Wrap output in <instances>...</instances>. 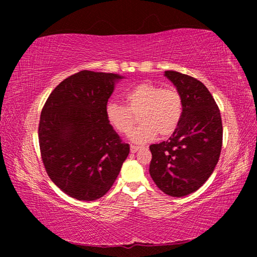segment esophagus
Here are the masks:
<instances>
[{
	"label": "esophagus",
	"mask_w": 257,
	"mask_h": 257,
	"mask_svg": "<svg viewBox=\"0 0 257 257\" xmlns=\"http://www.w3.org/2000/svg\"><path fill=\"white\" fill-rule=\"evenodd\" d=\"M138 150H139L138 146H135V145L130 146V152H132V153H136V152H137Z\"/></svg>",
	"instance_id": "esophagus-1"
}]
</instances>
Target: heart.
Segmentation results:
<instances>
[{"instance_id": "b5f03b06", "label": "heart", "mask_w": 257, "mask_h": 257, "mask_svg": "<svg viewBox=\"0 0 257 257\" xmlns=\"http://www.w3.org/2000/svg\"><path fill=\"white\" fill-rule=\"evenodd\" d=\"M127 107L115 102H108L105 107L107 122L120 134H128L134 122L133 114L138 111L140 124L128 137L135 144H145L159 134L168 137L179 125L184 101L175 87L163 88L153 82H143L129 89L124 95Z\"/></svg>"}]
</instances>
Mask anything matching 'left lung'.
<instances>
[{
  "mask_svg": "<svg viewBox=\"0 0 257 257\" xmlns=\"http://www.w3.org/2000/svg\"><path fill=\"white\" fill-rule=\"evenodd\" d=\"M164 76L180 92L184 112L171 137L150 146V175L164 194L184 197L201 188L214 171L222 147V120L203 82L171 70Z\"/></svg>",
  "mask_w": 257,
  "mask_h": 257,
  "instance_id": "1",
  "label": "left lung"
}]
</instances>
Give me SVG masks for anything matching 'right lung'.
Wrapping results in <instances>:
<instances>
[{
  "label": "right lung",
  "mask_w": 257,
  "mask_h": 257,
  "mask_svg": "<svg viewBox=\"0 0 257 257\" xmlns=\"http://www.w3.org/2000/svg\"><path fill=\"white\" fill-rule=\"evenodd\" d=\"M116 73L84 70L55 87L42 110L38 139L51 180L78 201L105 195L127 159L129 144L107 122Z\"/></svg>",
  "instance_id": "1"
}]
</instances>
